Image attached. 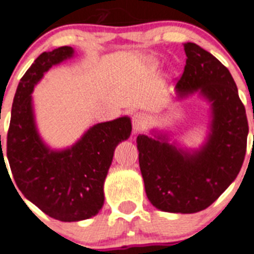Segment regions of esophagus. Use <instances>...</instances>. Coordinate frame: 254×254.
Here are the masks:
<instances>
[{"label":"esophagus","instance_id":"esophagus-1","mask_svg":"<svg viewBox=\"0 0 254 254\" xmlns=\"http://www.w3.org/2000/svg\"><path fill=\"white\" fill-rule=\"evenodd\" d=\"M132 134H138V132L143 131L147 127V116L144 114H135L132 116Z\"/></svg>","mask_w":254,"mask_h":254}]
</instances>
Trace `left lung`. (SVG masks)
Listing matches in <instances>:
<instances>
[{"label":"left lung","instance_id":"1","mask_svg":"<svg viewBox=\"0 0 254 254\" xmlns=\"http://www.w3.org/2000/svg\"><path fill=\"white\" fill-rule=\"evenodd\" d=\"M186 65L176 84L178 99L198 92L209 101L211 123L200 149L187 150L168 136L139 134V166L148 200L162 211L206 209L238 176L247 150L248 122L232 74L195 43H185Z\"/></svg>","mask_w":254,"mask_h":254}]
</instances>
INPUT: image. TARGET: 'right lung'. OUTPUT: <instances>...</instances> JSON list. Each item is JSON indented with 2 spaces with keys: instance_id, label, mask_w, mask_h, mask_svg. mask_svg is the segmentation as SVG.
Segmentation results:
<instances>
[{
  "instance_id": "1",
  "label": "right lung",
  "mask_w": 254,
  "mask_h": 254,
  "mask_svg": "<svg viewBox=\"0 0 254 254\" xmlns=\"http://www.w3.org/2000/svg\"><path fill=\"white\" fill-rule=\"evenodd\" d=\"M73 53L70 47L44 52L20 79L6 149L17 189L43 212L61 221L90 219L101 210L104 182L115 148L131 132L130 118L123 116L93 125L67 149H50L42 140L35 125L31 93L49 68L72 58ZM2 164L6 167L3 153Z\"/></svg>"
}]
</instances>
